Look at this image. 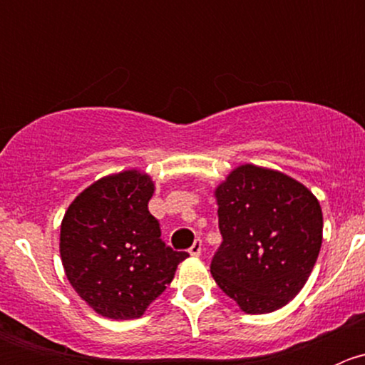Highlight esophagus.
I'll list each match as a JSON object with an SVG mask.
<instances>
[{"instance_id":"34e87169","label":"esophagus","mask_w":365,"mask_h":365,"mask_svg":"<svg viewBox=\"0 0 365 365\" xmlns=\"http://www.w3.org/2000/svg\"><path fill=\"white\" fill-rule=\"evenodd\" d=\"M189 254H190V256H194V257L201 256V240H200V238H197V240L194 242L192 245H190V249H189Z\"/></svg>"}]
</instances>
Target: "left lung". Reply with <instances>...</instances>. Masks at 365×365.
<instances>
[{
  "label": "left lung",
  "instance_id": "obj_1",
  "mask_svg": "<svg viewBox=\"0 0 365 365\" xmlns=\"http://www.w3.org/2000/svg\"><path fill=\"white\" fill-rule=\"evenodd\" d=\"M222 244L210 272L247 314L277 311L307 282L323 238L314 194L274 169L244 164L215 189Z\"/></svg>",
  "mask_w": 365,
  "mask_h": 365
}]
</instances>
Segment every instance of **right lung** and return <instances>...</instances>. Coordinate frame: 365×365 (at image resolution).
Instances as JSON below:
<instances>
[{
	"label": "right lung",
	"mask_w": 365,
	"mask_h": 365,
	"mask_svg": "<svg viewBox=\"0 0 365 365\" xmlns=\"http://www.w3.org/2000/svg\"><path fill=\"white\" fill-rule=\"evenodd\" d=\"M153 190L152 178L135 169L104 176L70 203L61 220L67 279L106 318H139L189 256L162 242L159 220L148 212Z\"/></svg>",
	"instance_id": "right-lung-1"
}]
</instances>
